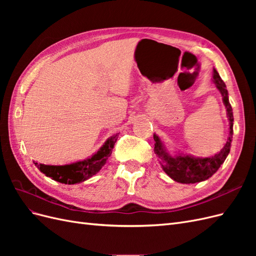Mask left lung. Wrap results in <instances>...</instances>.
Here are the masks:
<instances>
[{"mask_svg":"<svg viewBox=\"0 0 256 256\" xmlns=\"http://www.w3.org/2000/svg\"><path fill=\"white\" fill-rule=\"evenodd\" d=\"M212 82L216 84V88L222 95L223 104L226 106V115L230 122V131L226 142L222 147V150L214 154L210 157H194L189 154H184L174 152H170L166 143L161 140V138L154 134V154L159 158L160 166L166 174L171 177L173 180L182 184H196L200 182H204L212 177L216 171H218L221 164L226 161L228 154L230 150V143L233 140V124L234 116L233 109H232L228 92L226 90V85L222 81L218 72L214 68L212 72Z\"/></svg>","mask_w":256,"mask_h":256,"instance_id":"8db88e82","label":"left lung"}]
</instances>
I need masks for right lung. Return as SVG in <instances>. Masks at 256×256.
Segmentation results:
<instances>
[{
    "label": "right lung",
    "mask_w": 256,
    "mask_h": 256,
    "mask_svg": "<svg viewBox=\"0 0 256 256\" xmlns=\"http://www.w3.org/2000/svg\"><path fill=\"white\" fill-rule=\"evenodd\" d=\"M118 134H116L110 136L97 150V152L92 154V156L85 158L84 160L76 161L74 164L64 166H48L35 162V166L46 176L62 184H74L85 182L97 174L106 164V160L111 156Z\"/></svg>",
    "instance_id": "obj_1"
}]
</instances>
